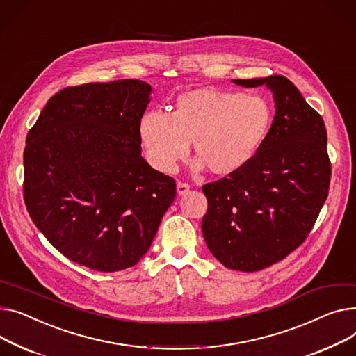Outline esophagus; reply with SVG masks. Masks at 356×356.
<instances>
[{
    "mask_svg": "<svg viewBox=\"0 0 356 356\" xmlns=\"http://www.w3.org/2000/svg\"><path fill=\"white\" fill-rule=\"evenodd\" d=\"M188 191H191V186H188L187 183H183V181H177V193L180 196L186 195Z\"/></svg>",
    "mask_w": 356,
    "mask_h": 356,
    "instance_id": "34e87169",
    "label": "esophagus"
}]
</instances>
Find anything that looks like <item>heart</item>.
I'll return each instance as SVG.
<instances>
[{
    "label": "heart",
    "instance_id": "b5f03b06",
    "mask_svg": "<svg viewBox=\"0 0 356 356\" xmlns=\"http://www.w3.org/2000/svg\"><path fill=\"white\" fill-rule=\"evenodd\" d=\"M273 107L259 94L213 87L180 92L170 113L146 111L138 138L146 159L160 173H173L193 141L197 169L229 176L256 157L273 124Z\"/></svg>",
    "mask_w": 356,
    "mask_h": 356
}]
</instances>
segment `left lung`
Here are the masks:
<instances>
[{"label":"left lung","mask_w":356,"mask_h":356,"mask_svg":"<svg viewBox=\"0 0 356 356\" xmlns=\"http://www.w3.org/2000/svg\"><path fill=\"white\" fill-rule=\"evenodd\" d=\"M233 81L266 84L276 113L266 141L246 168L202 187L207 199L202 232L223 266L257 272L306 241L327 197L332 169L323 118L291 80Z\"/></svg>","instance_id":"8db88e82"}]
</instances>
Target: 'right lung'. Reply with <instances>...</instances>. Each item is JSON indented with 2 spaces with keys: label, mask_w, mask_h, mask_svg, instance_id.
<instances>
[{
  "label": "right lung",
  "mask_w": 356,
  "mask_h": 356,
  "mask_svg": "<svg viewBox=\"0 0 356 356\" xmlns=\"http://www.w3.org/2000/svg\"><path fill=\"white\" fill-rule=\"evenodd\" d=\"M150 91L133 79L65 87L27 134L29 215L61 254L92 270L134 266L176 196L175 179L141 157Z\"/></svg>",
  "instance_id": "1"
}]
</instances>
